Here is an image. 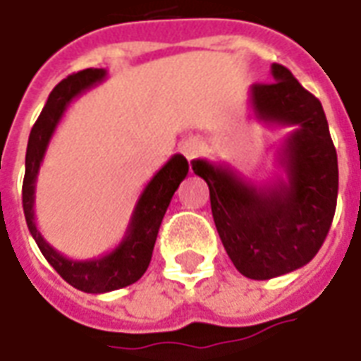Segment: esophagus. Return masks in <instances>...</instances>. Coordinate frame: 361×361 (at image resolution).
I'll return each mask as SVG.
<instances>
[{
  "mask_svg": "<svg viewBox=\"0 0 361 361\" xmlns=\"http://www.w3.org/2000/svg\"><path fill=\"white\" fill-rule=\"evenodd\" d=\"M201 150H203V146L199 145V142H195V140H189V142H183V145H181V152H183V156H185L188 160L201 154Z\"/></svg>",
  "mask_w": 361,
  "mask_h": 361,
  "instance_id": "34e87169",
  "label": "esophagus"
}]
</instances>
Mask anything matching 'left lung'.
I'll return each instance as SVG.
<instances>
[{"instance_id": "obj_1", "label": "left lung", "mask_w": 361, "mask_h": 361, "mask_svg": "<svg viewBox=\"0 0 361 361\" xmlns=\"http://www.w3.org/2000/svg\"><path fill=\"white\" fill-rule=\"evenodd\" d=\"M271 80L252 85L250 107L258 121L293 127L277 150L286 176L252 183L226 164L191 162L209 185L224 250L250 279L309 264L329 234L338 197V158L321 102L281 64H271Z\"/></svg>"}]
</instances>
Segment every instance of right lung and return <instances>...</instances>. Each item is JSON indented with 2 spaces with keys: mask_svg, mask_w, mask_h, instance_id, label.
I'll list each match as a JSON object with an SVG mask.
<instances>
[{
  "mask_svg": "<svg viewBox=\"0 0 361 361\" xmlns=\"http://www.w3.org/2000/svg\"><path fill=\"white\" fill-rule=\"evenodd\" d=\"M107 72L103 68H87L78 74L68 75L50 92L44 109L40 111L29 135L27 156H25V180H23V211L29 233L37 242L52 268L62 279L85 293H107L121 287H127L145 276L146 268L152 258L158 228L162 224L166 209L172 201L176 189L185 180L189 172L188 160L181 154H173L154 178L146 183L138 197L133 216L128 221L127 233L123 240L107 254L90 259H72L50 246V242L40 234L35 223V188L40 164L44 160L50 138L62 121L70 103L82 93L92 90L105 80Z\"/></svg>",
  "mask_w": 361,
  "mask_h": 361,
  "instance_id": "1",
  "label": "right lung"
}]
</instances>
